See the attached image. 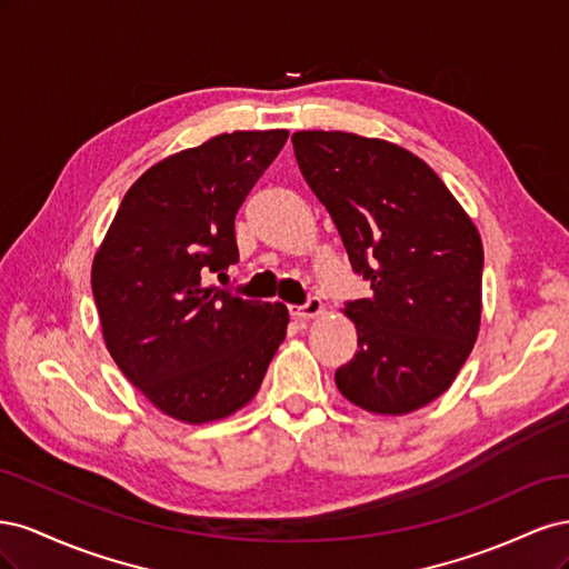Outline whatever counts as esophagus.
Here are the masks:
<instances>
[{"label":"esophagus","instance_id":"1","mask_svg":"<svg viewBox=\"0 0 569 569\" xmlns=\"http://www.w3.org/2000/svg\"><path fill=\"white\" fill-rule=\"evenodd\" d=\"M322 301L320 299H308L303 306H289V313L299 318V320H311V318H318L322 313Z\"/></svg>","mask_w":569,"mask_h":569}]
</instances>
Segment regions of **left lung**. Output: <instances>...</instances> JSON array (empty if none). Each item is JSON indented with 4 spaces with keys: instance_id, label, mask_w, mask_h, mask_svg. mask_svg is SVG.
Here are the masks:
<instances>
[{
    "instance_id": "left-lung-1",
    "label": "left lung",
    "mask_w": 569,
    "mask_h": 569,
    "mask_svg": "<svg viewBox=\"0 0 569 569\" xmlns=\"http://www.w3.org/2000/svg\"><path fill=\"white\" fill-rule=\"evenodd\" d=\"M372 297L349 301L358 351L337 389L377 416H406L449 389L481 320L485 249L472 218L416 153L341 130L291 134Z\"/></svg>"
}]
</instances>
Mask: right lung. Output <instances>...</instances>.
I'll return each instance as SVG.
<instances>
[{
  "instance_id": "obj_1",
  "label": "right lung",
  "mask_w": 569,
  "mask_h": 569,
  "mask_svg": "<svg viewBox=\"0 0 569 569\" xmlns=\"http://www.w3.org/2000/svg\"><path fill=\"white\" fill-rule=\"evenodd\" d=\"M287 130H234L153 163L94 253L104 343L166 416L203 425L244 408L287 335L289 311L206 284L239 261L234 216Z\"/></svg>"
}]
</instances>
